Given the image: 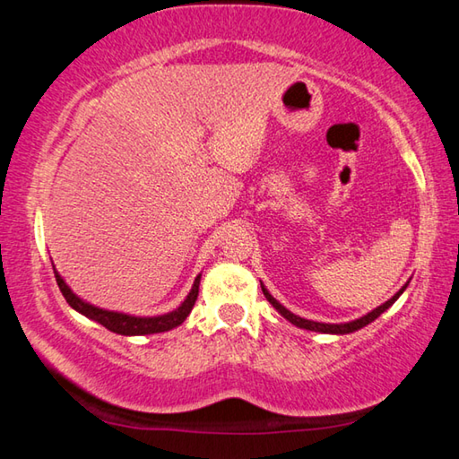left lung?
<instances>
[{
	"instance_id": "obj_1",
	"label": "left lung",
	"mask_w": 459,
	"mask_h": 459,
	"mask_svg": "<svg viewBox=\"0 0 459 459\" xmlns=\"http://www.w3.org/2000/svg\"><path fill=\"white\" fill-rule=\"evenodd\" d=\"M409 283V281H407ZM407 283L403 285V290H399L397 293L393 295L391 299L388 301H385L383 306H378L377 309H372L370 314H367V316H362L360 320H354V322H348V324H322V322H312V320H304V317H299V316H295V314H291L290 309H285L281 304H279V301L273 298V295H271L265 287L261 285V290H263V293H265V298L269 299V304L273 306L279 314H281L285 320H290L291 324H295L298 325V328H304V330H312V332H324V333H351V332H356V330H360V328H364V325L367 324H370V322H375L377 317L385 312V309H388L391 307L394 301L399 299V295L405 291V287H407Z\"/></svg>"
}]
</instances>
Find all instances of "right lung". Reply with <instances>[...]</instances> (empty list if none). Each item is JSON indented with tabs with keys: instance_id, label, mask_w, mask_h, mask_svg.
<instances>
[{
	"instance_id": "add662e5",
	"label": "right lung",
	"mask_w": 459,
	"mask_h": 459,
	"mask_svg": "<svg viewBox=\"0 0 459 459\" xmlns=\"http://www.w3.org/2000/svg\"><path fill=\"white\" fill-rule=\"evenodd\" d=\"M54 277H56V283L60 287L62 295L68 301V306L74 307L76 312L91 317V320L99 322L100 325H105L107 330H111L115 333H121V336H143V333H160V332H168L180 325L188 314L192 312L194 304H196L198 298V285H200V275L194 279L192 291L188 293V298L184 299V304L174 309V312L164 314V316H155V317H135V316H127V314H119V312H108V309H100L91 304H84L81 298L71 291V287L65 283V279L58 275V271H54Z\"/></svg>"
}]
</instances>
